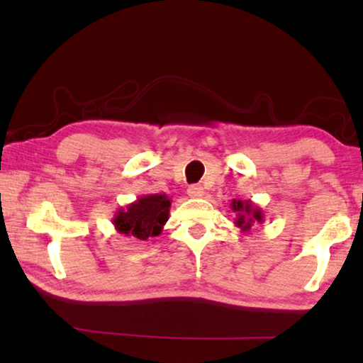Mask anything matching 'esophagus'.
Returning <instances> with one entry per match:
<instances>
[{
    "instance_id": "esophagus-1",
    "label": "esophagus",
    "mask_w": 363,
    "mask_h": 363,
    "mask_svg": "<svg viewBox=\"0 0 363 363\" xmlns=\"http://www.w3.org/2000/svg\"><path fill=\"white\" fill-rule=\"evenodd\" d=\"M187 194L192 196V199H200V196H203L205 190H203V187L199 186V184H194V186H189Z\"/></svg>"
}]
</instances>
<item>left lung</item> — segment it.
Masks as SVG:
<instances>
[{
  "mask_svg": "<svg viewBox=\"0 0 363 363\" xmlns=\"http://www.w3.org/2000/svg\"><path fill=\"white\" fill-rule=\"evenodd\" d=\"M230 210L235 213V225L240 227L242 232H250L255 224L264 223V213L251 200L233 199Z\"/></svg>",
  "mask_w": 363,
  "mask_h": 363,
  "instance_id": "left-lung-1",
  "label": "left lung"
}]
</instances>
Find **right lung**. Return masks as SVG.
Returning a JSON list of instances; mask_svg holds the SVG:
<instances>
[{"label": "right lung", "instance_id": "obj_1", "mask_svg": "<svg viewBox=\"0 0 363 363\" xmlns=\"http://www.w3.org/2000/svg\"><path fill=\"white\" fill-rule=\"evenodd\" d=\"M171 200L167 194H149L138 196L136 201L120 208L113 214L115 230L134 240H149L158 237L169 218Z\"/></svg>", "mask_w": 363, "mask_h": 363}]
</instances>
